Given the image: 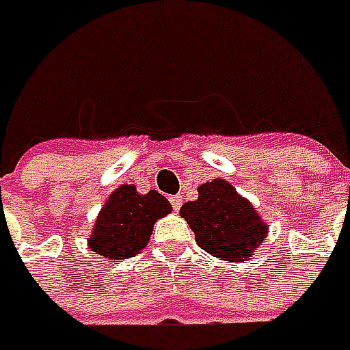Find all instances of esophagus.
<instances>
[{
	"label": "esophagus",
	"mask_w": 350,
	"mask_h": 350,
	"mask_svg": "<svg viewBox=\"0 0 350 350\" xmlns=\"http://www.w3.org/2000/svg\"><path fill=\"white\" fill-rule=\"evenodd\" d=\"M171 206H173V211H179L181 208V204H183V197H179V195H173L171 199Z\"/></svg>",
	"instance_id": "esophagus-1"
}]
</instances>
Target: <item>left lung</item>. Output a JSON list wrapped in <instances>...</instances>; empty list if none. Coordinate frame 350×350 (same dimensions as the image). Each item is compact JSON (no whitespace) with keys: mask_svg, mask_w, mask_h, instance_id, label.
I'll use <instances>...</instances> for the list:
<instances>
[{"mask_svg":"<svg viewBox=\"0 0 350 350\" xmlns=\"http://www.w3.org/2000/svg\"><path fill=\"white\" fill-rule=\"evenodd\" d=\"M181 217L202 250L224 262L250 258L268 232L252 204L222 179L201 185L199 199L185 202Z\"/></svg>","mask_w":350,"mask_h":350,"instance_id":"8db88e82","label":"left lung"}]
</instances>
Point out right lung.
Listing matches in <instances>:
<instances>
[{
  "label": "right lung",
  "mask_w": 350,
  "mask_h": 350,
  "mask_svg": "<svg viewBox=\"0 0 350 350\" xmlns=\"http://www.w3.org/2000/svg\"><path fill=\"white\" fill-rule=\"evenodd\" d=\"M171 213V204L157 191L139 195L133 185H122L100 211L90 250L108 260H126L146 248L155 220Z\"/></svg>",
  "instance_id": "1"
}]
</instances>
